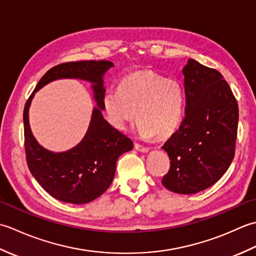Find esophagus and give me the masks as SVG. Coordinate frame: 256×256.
Masks as SVG:
<instances>
[{
	"mask_svg": "<svg viewBox=\"0 0 256 256\" xmlns=\"http://www.w3.org/2000/svg\"><path fill=\"white\" fill-rule=\"evenodd\" d=\"M135 150H138V152H143V153H146V152H148L150 148H148V146H144L142 144H138V143H135Z\"/></svg>",
	"mask_w": 256,
	"mask_h": 256,
	"instance_id": "34e87169",
	"label": "esophagus"
}]
</instances>
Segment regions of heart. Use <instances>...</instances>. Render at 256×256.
Returning <instances> with one entry per match:
<instances>
[{"label":"heart","mask_w":256,"mask_h":256,"mask_svg":"<svg viewBox=\"0 0 256 256\" xmlns=\"http://www.w3.org/2000/svg\"><path fill=\"white\" fill-rule=\"evenodd\" d=\"M108 120L118 130H125L135 116L143 138H166L180 125L186 108V94L175 79L150 70L126 76L118 88H108L103 96Z\"/></svg>","instance_id":"obj_1"}]
</instances>
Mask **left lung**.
<instances>
[{"label":"left lung","instance_id":"1","mask_svg":"<svg viewBox=\"0 0 256 256\" xmlns=\"http://www.w3.org/2000/svg\"><path fill=\"white\" fill-rule=\"evenodd\" d=\"M186 108L180 126L162 145L170 160L162 184L192 194L224 176L236 154L238 106L218 70L189 59L184 67Z\"/></svg>","mask_w":256,"mask_h":256}]
</instances>
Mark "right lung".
Wrapping results in <instances>:
<instances>
[{
    "mask_svg": "<svg viewBox=\"0 0 256 256\" xmlns=\"http://www.w3.org/2000/svg\"><path fill=\"white\" fill-rule=\"evenodd\" d=\"M113 67L111 62L88 60L59 64L42 76L24 108V146L32 175L46 192L64 202L82 204L96 199L110 187L120 156L133 148V142L103 118L96 108L84 140L72 150L52 154L38 144L28 123V108L34 92L52 80L80 78L94 83L95 98L103 106L102 76Z\"/></svg>",
    "mask_w": 256,
    "mask_h": 256,
    "instance_id": "1",
    "label": "right lung"
}]
</instances>
